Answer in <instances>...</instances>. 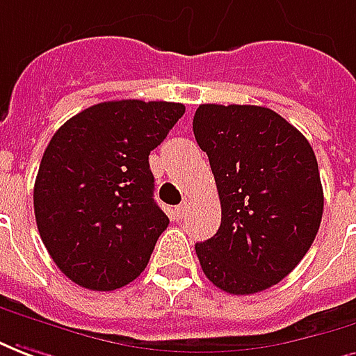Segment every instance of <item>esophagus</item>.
Segmentation results:
<instances>
[{"mask_svg":"<svg viewBox=\"0 0 356 356\" xmlns=\"http://www.w3.org/2000/svg\"><path fill=\"white\" fill-rule=\"evenodd\" d=\"M188 207H190V201L186 199V201H182L180 205L176 207V216H178V218H182L184 214H186V211H188Z\"/></svg>","mask_w":356,"mask_h":356,"instance_id":"34e87169","label":"esophagus"}]
</instances>
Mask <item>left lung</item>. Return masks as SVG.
Here are the masks:
<instances>
[{
	"label": "left lung",
	"instance_id": "1",
	"mask_svg": "<svg viewBox=\"0 0 356 356\" xmlns=\"http://www.w3.org/2000/svg\"><path fill=\"white\" fill-rule=\"evenodd\" d=\"M193 134L220 197V228L195 243L201 268L226 293H259L301 263L322 220L324 193L311 143L257 105H199Z\"/></svg>",
	"mask_w": 356,
	"mask_h": 356
}]
</instances>
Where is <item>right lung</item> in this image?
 Returning <instances> with one entry per match:
<instances>
[{
    "label": "right lung",
    "instance_id": "obj_1",
    "mask_svg": "<svg viewBox=\"0 0 356 356\" xmlns=\"http://www.w3.org/2000/svg\"><path fill=\"white\" fill-rule=\"evenodd\" d=\"M182 103L120 99L69 118L45 147L34 184L40 238L78 286L113 291L136 280L168 226L153 199L149 153Z\"/></svg>",
    "mask_w": 356,
    "mask_h": 356
}]
</instances>
